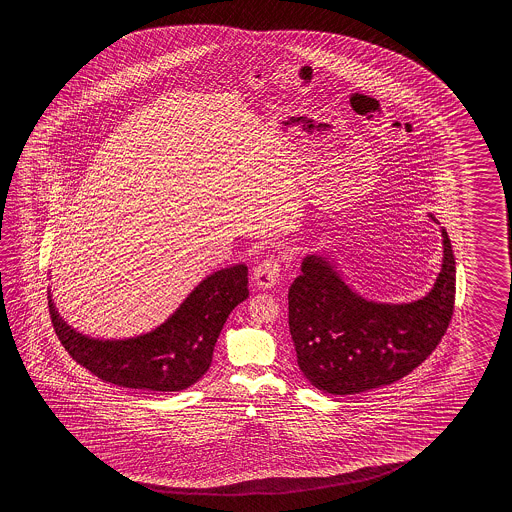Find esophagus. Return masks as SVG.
Instances as JSON below:
<instances>
[{
	"instance_id": "obj_1",
	"label": "esophagus",
	"mask_w": 512,
	"mask_h": 512,
	"mask_svg": "<svg viewBox=\"0 0 512 512\" xmlns=\"http://www.w3.org/2000/svg\"><path fill=\"white\" fill-rule=\"evenodd\" d=\"M280 271H282V264L277 257H268L259 262L253 270V280H255L257 288L268 290L271 286H275L279 282Z\"/></svg>"
}]
</instances>
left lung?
Listing matches in <instances>:
<instances>
[{"mask_svg":"<svg viewBox=\"0 0 512 512\" xmlns=\"http://www.w3.org/2000/svg\"><path fill=\"white\" fill-rule=\"evenodd\" d=\"M431 219H434L431 215ZM433 290L409 304L358 297L324 257L309 255L288 293L290 333L304 377L331 395H355L409 375L449 328L456 264L449 235Z\"/></svg>","mask_w":512,"mask_h":512,"instance_id":"left-lung-1","label":"left lung"}]
</instances>
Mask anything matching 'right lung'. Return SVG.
<instances>
[{
  "label": "right lung",
  "instance_id": "right-lung-1",
  "mask_svg": "<svg viewBox=\"0 0 512 512\" xmlns=\"http://www.w3.org/2000/svg\"><path fill=\"white\" fill-rule=\"evenodd\" d=\"M248 295L244 264L215 271L159 328L128 340H96L74 331L50 295L49 309L59 342L92 375L116 386L172 393L193 386L208 371L224 322Z\"/></svg>",
  "mask_w": 512,
  "mask_h": 512
}]
</instances>
